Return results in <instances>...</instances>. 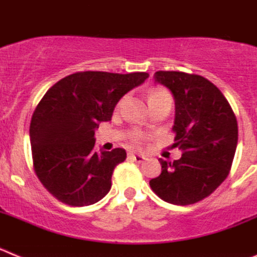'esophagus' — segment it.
<instances>
[{
	"mask_svg": "<svg viewBox=\"0 0 257 257\" xmlns=\"http://www.w3.org/2000/svg\"><path fill=\"white\" fill-rule=\"evenodd\" d=\"M128 158H130V160H133V161H135V162H138V163L144 162V160H145L144 156H142V154H135V153L128 154Z\"/></svg>",
	"mask_w": 257,
	"mask_h": 257,
	"instance_id": "1",
	"label": "esophagus"
}]
</instances>
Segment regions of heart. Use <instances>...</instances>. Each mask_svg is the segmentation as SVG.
Listing matches in <instances>:
<instances>
[{"label": "heart", "instance_id": "heart-1", "mask_svg": "<svg viewBox=\"0 0 257 257\" xmlns=\"http://www.w3.org/2000/svg\"><path fill=\"white\" fill-rule=\"evenodd\" d=\"M148 97H149V103H151V101L161 100V99H169V100H172L170 92L166 91L165 88H161V87L152 88L148 94ZM121 103L122 100L118 104H121ZM143 138H144V135H143L142 133H139V131H133V133H130V135H128V139H130V142L134 143V144H140Z\"/></svg>", "mask_w": 257, "mask_h": 257}]
</instances>
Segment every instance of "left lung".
Listing matches in <instances>:
<instances>
[{
    "label": "left lung",
    "instance_id": "1",
    "mask_svg": "<svg viewBox=\"0 0 257 257\" xmlns=\"http://www.w3.org/2000/svg\"><path fill=\"white\" fill-rule=\"evenodd\" d=\"M154 81L174 95V147L183 156L174 162L160 158L162 171L149 185L165 202L193 205L229 175L238 143L237 118L222 92L205 77L158 70Z\"/></svg>",
    "mask_w": 257,
    "mask_h": 257
}]
</instances>
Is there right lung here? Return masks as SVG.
Instances as JSON below:
<instances>
[{
	"mask_svg": "<svg viewBox=\"0 0 257 257\" xmlns=\"http://www.w3.org/2000/svg\"><path fill=\"white\" fill-rule=\"evenodd\" d=\"M148 77L145 72L87 70L47 90L32 115L29 136L36 175L58 201L81 207L106 196L126 151H95V128L109 121L119 99Z\"/></svg>",
	"mask_w": 257,
	"mask_h": 257,
	"instance_id": "1",
	"label": "right lung"
}]
</instances>
